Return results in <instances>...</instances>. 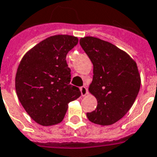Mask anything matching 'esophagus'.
I'll return each instance as SVG.
<instances>
[{"label": "esophagus", "instance_id": "esophagus-1", "mask_svg": "<svg viewBox=\"0 0 157 157\" xmlns=\"http://www.w3.org/2000/svg\"><path fill=\"white\" fill-rule=\"evenodd\" d=\"M80 90H81V92H82V97H85V96H86L88 94V91H87V88H86V86H82V87L80 88Z\"/></svg>", "mask_w": 157, "mask_h": 157}]
</instances>
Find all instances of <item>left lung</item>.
<instances>
[{
  "label": "left lung",
  "instance_id": "1",
  "mask_svg": "<svg viewBox=\"0 0 157 157\" xmlns=\"http://www.w3.org/2000/svg\"><path fill=\"white\" fill-rule=\"evenodd\" d=\"M80 44L93 65L88 91L98 101L95 110L86 116L96 124H113L127 113L138 95L141 80L137 64L125 51L95 37L82 38Z\"/></svg>",
  "mask_w": 157,
  "mask_h": 157
}]
</instances>
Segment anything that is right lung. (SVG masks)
<instances>
[{"mask_svg": "<svg viewBox=\"0 0 157 157\" xmlns=\"http://www.w3.org/2000/svg\"><path fill=\"white\" fill-rule=\"evenodd\" d=\"M77 44L75 36H51L29 49L19 63L15 77L17 95L39 124L60 123L69 102L81 96L78 87L70 85L71 69L65 59Z\"/></svg>", "mask_w": 157, "mask_h": 157, "instance_id": "right-lung-1", "label": "right lung"}]
</instances>
